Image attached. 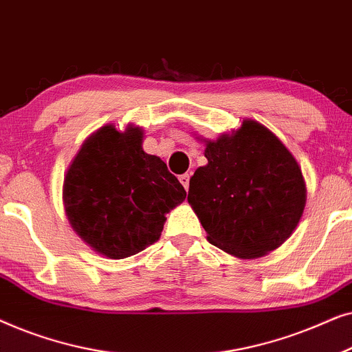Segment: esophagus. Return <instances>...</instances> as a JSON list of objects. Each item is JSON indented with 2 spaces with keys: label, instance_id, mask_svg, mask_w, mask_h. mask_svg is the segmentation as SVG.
I'll use <instances>...</instances> for the list:
<instances>
[{
  "label": "esophagus",
  "instance_id": "1",
  "mask_svg": "<svg viewBox=\"0 0 352 352\" xmlns=\"http://www.w3.org/2000/svg\"><path fill=\"white\" fill-rule=\"evenodd\" d=\"M189 179H190V176H189V175H181V176H179L181 184L184 186V189H186V190L189 189Z\"/></svg>",
  "mask_w": 352,
  "mask_h": 352
}]
</instances>
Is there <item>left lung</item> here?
<instances>
[{"mask_svg": "<svg viewBox=\"0 0 352 352\" xmlns=\"http://www.w3.org/2000/svg\"><path fill=\"white\" fill-rule=\"evenodd\" d=\"M208 165L189 182V204L208 242L237 258H259L285 242L306 205L301 168L263 124L245 120L208 142Z\"/></svg>", "mask_w": 352, "mask_h": 352, "instance_id": "8db88e82", "label": "left lung"}]
</instances>
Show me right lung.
I'll return each instance as SVG.
<instances>
[{"label":"right lung","instance_id":"1","mask_svg":"<svg viewBox=\"0 0 352 352\" xmlns=\"http://www.w3.org/2000/svg\"><path fill=\"white\" fill-rule=\"evenodd\" d=\"M72 228L104 256L123 259L157 242L165 214L186 199L166 163L142 151V131L113 124L85 141L64 179Z\"/></svg>","mask_w":352,"mask_h":352}]
</instances>
